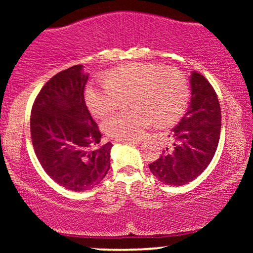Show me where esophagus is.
I'll list each match as a JSON object with an SVG mask.
<instances>
[{
    "label": "esophagus",
    "mask_w": 253,
    "mask_h": 253,
    "mask_svg": "<svg viewBox=\"0 0 253 253\" xmlns=\"http://www.w3.org/2000/svg\"><path fill=\"white\" fill-rule=\"evenodd\" d=\"M119 143H127V144H139V140H133V139H128V140H118Z\"/></svg>",
    "instance_id": "obj_1"
}]
</instances>
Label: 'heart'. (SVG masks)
<instances>
[{
	"instance_id": "b5f03b06",
	"label": "heart",
	"mask_w": 253,
	"mask_h": 253,
	"mask_svg": "<svg viewBox=\"0 0 253 253\" xmlns=\"http://www.w3.org/2000/svg\"><path fill=\"white\" fill-rule=\"evenodd\" d=\"M129 112H119L102 123L107 135L118 140L139 139L151 124L164 126L178 118L185 106L188 85L176 70L156 64L135 63L110 71L104 81L91 82L85 89L90 112L102 118L128 97Z\"/></svg>"
}]
</instances>
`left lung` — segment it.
<instances>
[{
  "mask_svg": "<svg viewBox=\"0 0 253 253\" xmlns=\"http://www.w3.org/2000/svg\"><path fill=\"white\" fill-rule=\"evenodd\" d=\"M190 102L185 115L171 129L170 145L149 164L163 184H187L200 176L213 159L221 129V110L215 90L200 72L191 71Z\"/></svg>",
  "mask_w": 253,
  "mask_h": 253,
  "instance_id": "left-lung-1",
  "label": "left lung"
}]
</instances>
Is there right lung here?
<instances>
[{"label": "right lung", "instance_id": "right-lung-1", "mask_svg": "<svg viewBox=\"0 0 253 253\" xmlns=\"http://www.w3.org/2000/svg\"><path fill=\"white\" fill-rule=\"evenodd\" d=\"M88 74L75 65L42 86L31 113V136L42 169L74 191L92 189L110 168L113 144L101 145V132L84 101Z\"/></svg>", "mask_w": 253, "mask_h": 253}]
</instances>
